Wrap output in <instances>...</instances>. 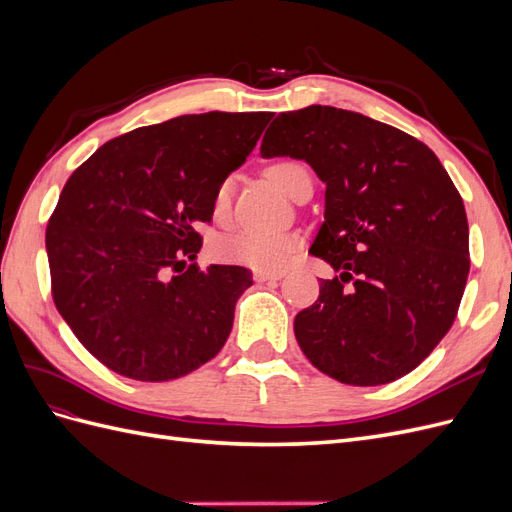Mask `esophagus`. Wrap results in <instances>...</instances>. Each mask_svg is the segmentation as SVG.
<instances>
[{
    "label": "esophagus",
    "instance_id": "34e87169",
    "mask_svg": "<svg viewBox=\"0 0 512 512\" xmlns=\"http://www.w3.org/2000/svg\"><path fill=\"white\" fill-rule=\"evenodd\" d=\"M254 277H256V282H277V280H282V277H284V273H271V271H256V273H254Z\"/></svg>",
    "mask_w": 512,
    "mask_h": 512
}]
</instances>
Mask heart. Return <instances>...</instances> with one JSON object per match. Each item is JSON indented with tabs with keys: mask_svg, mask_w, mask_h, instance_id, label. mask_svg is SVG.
Here are the masks:
<instances>
[{
	"mask_svg": "<svg viewBox=\"0 0 512 512\" xmlns=\"http://www.w3.org/2000/svg\"><path fill=\"white\" fill-rule=\"evenodd\" d=\"M267 175L277 188L290 196L299 177L307 175V168L294 160H277L267 166ZM228 209L230 183L222 181L211 196V211L215 218H224ZM299 241V235L288 230H237L215 243V254L232 265H243L256 271H280L288 265L290 254Z\"/></svg>",
	"mask_w": 512,
	"mask_h": 512,
	"instance_id": "b5f03b06",
	"label": "heart"
}]
</instances>
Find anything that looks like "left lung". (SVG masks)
<instances>
[{
  "label": "left lung",
  "mask_w": 512,
  "mask_h": 512,
  "mask_svg": "<svg viewBox=\"0 0 512 512\" xmlns=\"http://www.w3.org/2000/svg\"><path fill=\"white\" fill-rule=\"evenodd\" d=\"M260 153L305 160L327 183L309 254L339 275L294 318L309 363L352 386L410 374L453 327L470 273L466 207L436 153L320 104L277 115Z\"/></svg>",
  "instance_id": "8db88e82"
}]
</instances>
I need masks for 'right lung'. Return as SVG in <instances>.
Masks as SVG:
<instances>
[{
  "mask_svg": "<svg viewBox=\"0 0 512 512\" xmlns=\"http://www.w3.org/2000/svg\"><path fill=\"white\" fill-rule=\"evenodd\" d=\"M271 113L181 115L104 143L74 170L46 226L51 294L79 342L117 374L181 378L211 361L252 273L200 271L211 196Z\"/></svg>",
  "mask_w": 512,
  "mask_h": 512,
  "instance_id": "1",
  "label": "right lung"
}]
</instances>
